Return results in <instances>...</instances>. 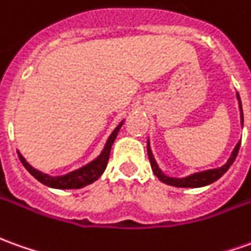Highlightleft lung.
Wrapping results in <instances>:
<instances>
[{
  "label": "left lung",
  "mask_w": 251,
  "mask_h": 251,
  "mask_svg": "<svg viewBox=\"0 0 251 251\" xmlns=\"http://www.w3.org/2000/svg\"><path fill=\"white\" fill-rule=\"evenodd\" d=\"M236 100H238V104H239V112H240V125L243 126V110H242V101H240L239 93H236ZM240 148V141L236 143V146L232 150V152L229 155V158L226 159V162L220 166V168L214 169H206V170H202V172H195V173H191V175L185 176V177H169L166 176L162 169L159 168L158 162L155 161L154 154H152V150H151V146H150V139L147 141V152L148 158H150V163H151V168H152V172L154 175L161 180L162 183L168 184V185H173V187H178V188H201V187H206L209 184L217 181L221 176L226 173L228 169L231 168V165L235 161L236 155L239 152Z\"/></svg>",
  "instance_id": "left-lung-1"
}]
</instances>
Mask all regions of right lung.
<instances>
[{"instance_id":"1","label":"right lung","mask_w":251,"mask_h":251,"mask_svg":"<svg viewBox=\"0 0 251 251\" xmlns=\"http://www.w3.org/2000/svg\"><path fill=\"white\" fill-rule=\"evenodd\" d=\"M124 122H125V119H122L118 125H117V127L112 130V133L108 136V139H107L105 144H104L101 152L97 155L93 161H90L89 163H86V165H83L81 168L73 170V172H68L67 175L49 176L47 173H44V172H41V170H37L35 168H32L31 165L25 161V156L18 151L19 158H20V162L23 163V166L28 170V173L32 177H35L40 183L47 185V187L56 188V190H75V188H82V187H86V185H89L93 181H96L97 178L103 175V172L107 168V162H108V158H110L112 144H114V141L117 139L119 129L122 127Z\"/></svg>"}]
</instances>
